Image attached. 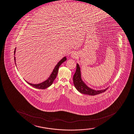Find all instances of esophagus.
I'll use <instances>...</instances> for the list:
<instances>
[{
	"instance_id": "34e87169",
	"label": "esophagus",
	"mask_w": 134,
	"mask_h": 134,
	"mask_svg": "<svg viewBox=\"0 0 134 134\" xmlns=\"http://www.w3.org/2000/svg\"><path fill=\"white\" fill-rule=\"evenodd\" d=\"M77 56V54L75 52H73L71 54V56L73 58H75V57H76Z\"/></svg>"
}]
</instances>
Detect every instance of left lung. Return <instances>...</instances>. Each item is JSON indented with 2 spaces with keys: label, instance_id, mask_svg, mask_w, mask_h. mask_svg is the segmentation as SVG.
I'll return each mask as SVG.
<instances>
[{
  "label": "left lung",
  "instance_id": "left-lung-1",
  "mask_svg": "<svg viewBox=\"0 0 134 134\" xmlns=\"http://www.w3.org/2000/svg\"><path fill=\"white\" fill-rule=\"evenodd\" d=\"M73 83L77 90L83 94L89 95L94 96L104 92L106 90V88L101 90H95L86 85V84L82 80L80 73V69L78 64H76V70L73 77Z\"/></svg>",
  "mask_w": 134,
  "mask_h": 134
}]
</instances>
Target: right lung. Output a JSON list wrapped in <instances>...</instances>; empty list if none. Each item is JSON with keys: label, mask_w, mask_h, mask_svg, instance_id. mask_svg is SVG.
I'll return each instance as SVG.
<instances>
[{"label": "right lung", "mask_w": 134, "mask_h": 134, "mask_svg": "<svg viewBox=\"0 0 134 134\" xmlns=\"http://www.w3.org/2000/svg\"><path fill=\"white\" fill-rule=\"evenodd\" d=\"M15 49H15V51H14V55L15 54ZM14 60H15V57H14ZM66 60V57H64L63 59H62L61 60H60V61L59 62L58 64L56 65V66H55V68H54V70H53L51 74V75L49 76V77L48 78V79L47 80H46L45 81L43 82H42L41 83H38V84H32V83H29L27 81H25L29 85L32 86L34 88H38V89H43L48 88V87L51 85L52 84L54 80H55V79L56 78V77L57 76V74H58V72L59 68L60 65L62 64V63H63V62L65 61ZM15 64H16L15 62Z\"/></svg>", "instance_id": "add662e5"}]
</instances>
